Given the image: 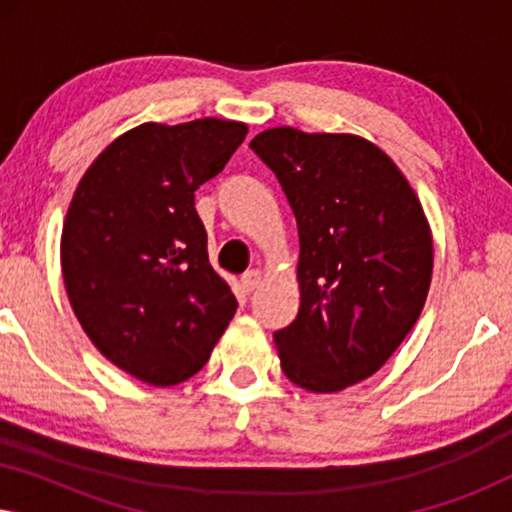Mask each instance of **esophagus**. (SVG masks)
<instances>
[{
    "label": "esophagus",
    "instance_id": "34e87169",
    "mask_svg": "<svg viewBox=\"0 0 512 512\" xmlns=\"http://www.w3.org/2000/svg\"><path fill=\"white\" fill-rule=\"evenodd\" d=\"M261 279H263V275H261V270H247L242 275V289L247 291V293H251L254 289H258V284H261Z\"/></svg>",
    "mask_w": 512,
    "mask_h": 512
}]
</instances>
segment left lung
Returning <instances> with one entry per match:
<instances>
[{
  "mask_svg": "<svg viewBox=\"0 0 512 512\" xmlns=\"http://www.w3.org/2000/svg\"><path fill=\"white\" fill-rule=\"evenodd\" d=\"M251 149L298 223L296 319L275 333L284 375L333 394L377 373L422 314L433 240L387 153L356 135L270 128Z\"/></svg>",
  "mask_w": 512,
  "mask_h": 512,
  "instance_id": "8db88e82",
  "label": "left lung"
}]
</instances>
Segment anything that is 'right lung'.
I'll list each match as a JSON object with an SVG mask.
<instances>
[{"label":"right lung","instance_id":"obj_1","mask_svg":"<svg viewBox=\"0 0 512 512\" xmlns=\"http://www.w3.org/2000/svg\"><path fill=\"white\" fill-rule=\"evenodd\" d=\"M247 137L221 118L137 125L76 186L60 261L72 310L93 345L153 387L193 377L237 310L207 256L195 191Z\"/></svg>","mask_w":512,"mask_h":512}]
</instances>
